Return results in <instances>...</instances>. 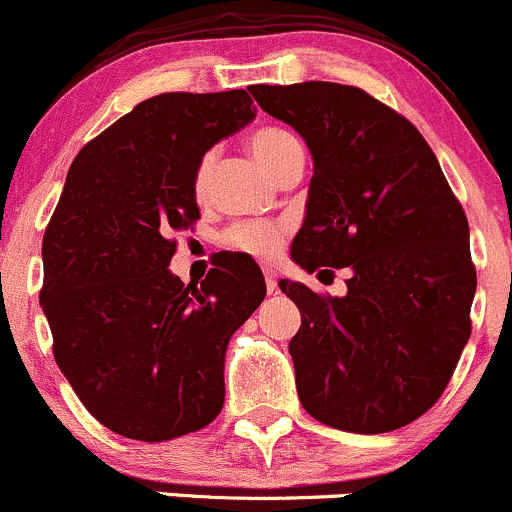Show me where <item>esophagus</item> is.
Instances as JSON below:
<instances>
[{
    "mask_svg": "<svg viewBox=\"0 0 512 512\" xmlns=\"http://www.w3.org/2000/svg\"><path fill=\"white\" fill-rule=\"evenodd\" d=\"M263 278H266V291L276 293V288H278L276 271H273V268H263Z\"/></svg>",
    "mask_w": 512,
    "mask_h": 512,
    "instance_id": "1",
    "label": "esophagus"
}]
</instances>
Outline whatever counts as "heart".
<instances>
[{
  "label": "heart",
  "instance_id": "obj_1",
  "mask_svg": "<svg viewBox=\"0 0 512 512\" xmlns=\"http://www.w3.org/2000/svg\"><path fill=\"white\" fill-rule=\"evenodd\" d=\"M249 146L254 151L258 164L273 176H276V171L281 169V164L288 156L301 151V144H298L296 136L291 131L281 129V126H261V129H256L251 134ZM211 166H214V156L206 154L201 159L199 169H196L194 191L199 199H204L206 191H209ZM283 239H286V229L278 224H268V221H241V224L229 226L224 234V244L229 249L241 251V254H249L254 258L276 256L278 249L283 246Z\"/></svg>",
  "mask_w": 512,
  "mask_h": 512
}]
</instances>
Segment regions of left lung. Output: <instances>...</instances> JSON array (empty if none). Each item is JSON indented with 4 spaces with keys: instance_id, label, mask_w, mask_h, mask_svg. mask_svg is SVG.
<instances>
[{
    "instance_id": "1",
    "label": "left lung",
    "mask_w": 512,
    "mask_h": 512,
    "mask_svg": "<svg viewBox=\"0 0 512 512\" xmlns=\"http://www.w3.org/2000/svg\"><path fill=\"white\" fill-rule=\"evenodd\" d=\"M249 91L313 154L293 261L311 273L351 268L341 298L278 283L301 311L288 343L298 398L338 430L408 426L443 396L470 338L478 278L463 206L421 131L358 86Z\"/></svg>"
}]
</instances>
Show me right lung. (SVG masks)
I'll list each match as a JSON object with an SVG mask.
<instances>
[{"label":"right lung","mask_w":512,"mask_h":512,"mask_svg":"<svg viewBox=\"0 0 512 512\" xmlns=\"http://www.w3.org/2000/svg\"><path fill=\"white\" fill-rule=\"evenodd\" d=\"M254 116L244 89L169 91L116 119L69 166L44 231L39 303L69 386L124 438H179L224 406V353L266 296L261 268L226 254L186 286L169 263L174 236L201 219V156Z\"/></svg>","instance_id":"obj_1"}]
</instances>
